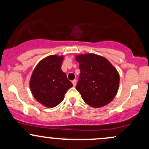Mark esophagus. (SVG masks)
<instances>
[{
	"label": "esophagus",
	"instance_id": "1",
	"mask_svg": "<svg viewBox=\"0 0 149 149\" xmlns=\"http://www.w3.org/2000/svg\"><path fill=\"white\" fill-rule=\"evenodd\" d=\"M72 83H73V86H76V84H77V80H73L72 81Z\"/></svg>",
	"mask_w": 149,
	"mask_h": 149
}]
</instances>
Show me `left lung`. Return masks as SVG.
<instances>
[{"mask_svg":"<svg viewBox=\"0 0 149 149\" xmlns=\"http://www.w3.org/2000/svg\"><path fill=\"white\" fill-rule=\"evenodd\" d=\"M80 70L76 88L87 104L100 108L110 103L119 88L118 71L106 58L96 54L76 56Z\"/></svg>","mask_w":149,"mask_h":149,"instance_id":"1","label":"left lung"}]
</instances>
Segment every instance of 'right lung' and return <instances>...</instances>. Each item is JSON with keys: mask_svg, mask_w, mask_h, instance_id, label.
<instances>
[{"mask_svg": "<svg viewBox=\"0 0 149 149\" xmlns=\"http://www.w3.org/2000/svg\"><path fill=\"white\" fill-rule=\"evenodd\" d=\"M64 56L50 55L42 59L32 73L29 86L37 102L53 108L62 102L66 91L73 86L61 70Z\"/></svg>", "mask_w": 149, "mask_h": 149, "instance_id": "obj_1", "label": "right lung"}]
</instances>
